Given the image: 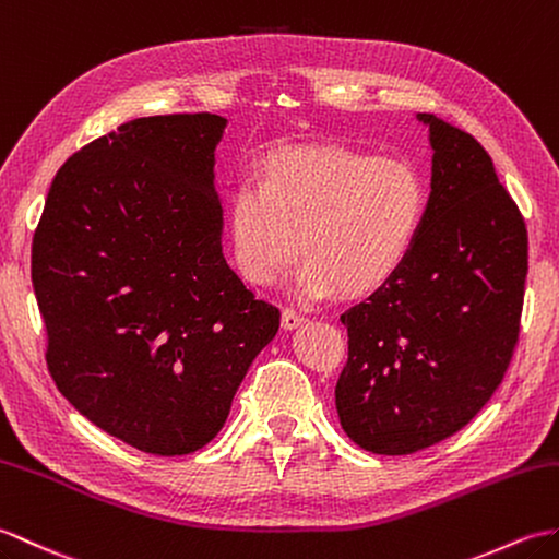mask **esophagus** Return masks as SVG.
<instances>
[{"instance_id": "obj_1", "label": "esophagus", "mask_w": 559, "mask_h": 559, "mask_svg": "<svg viewBox=\"0 0 559 559\" xmlns=\"http://www.w3.org/2000/svg\"><path fill=\"white\" fill-rule=\"evenodd\" d=\"M281 323H283V329H285V331H293V329H300V326H305L307 319H305L302 314H297L295 309H283Z\"/></svg>"}]
</instances>
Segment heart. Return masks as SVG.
<instances>
[{"label": "heart", "mask_w": 559, "mask_h": 559, "mask_svg": "<svg viewBox=\"0 0 559 559\" xmlns=\"http://www.w3.org/2000/svg\"><path fill=\"white\" fill-rule=\"evenodd\" d=\"M431 188L402 157L345 145L271 152L259 178L228 198V236L245 281L276 285L297 250L305 300L367 297L391 283L417 250Z\"/></svg>", "instance_id": "heart-1"}]
</instances>
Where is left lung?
<instances>
[{"mask_svg":"<svg viewBox=\"0 0 559 559\" xmlns=\"http://www.w3.org/2000/svg\"><path fill=\"white\" fill-rule=\"evenodd\" d=\"M431 142V204L400 274L347 309L335 385L345 433L376 455H409L469 424L510 367L524 305V218L478 142L417 114Z\"/></svg>","mask_w":559,"mask_h":559,"instance_id":"8db88e82","label":"left lung"}]
</instances>
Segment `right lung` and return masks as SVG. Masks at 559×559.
<instances>
[{"mask_svg": "<svg viewBox=\"0 0 559 559\" xmlns=\"http://www.w3.org/2000/svg\"><path fill=\"white\" fill-rule=\"evenodd\" d=\"M216 114L147 116L75 152L47 192L33 288L61 395L150 455L204 448L226 424L281 311L224 259Z\"/></svg>", "mask_w": 559, "mask_h": 559, "instance_id": "add662e5", "label": "right lung"}]
</instances>
